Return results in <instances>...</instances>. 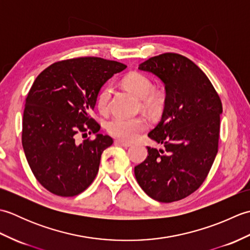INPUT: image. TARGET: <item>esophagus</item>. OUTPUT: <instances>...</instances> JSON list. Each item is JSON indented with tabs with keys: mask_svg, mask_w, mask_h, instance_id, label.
Instances as JSON below:
<instances>
[{
	"mask_svg": "<svg viewBox=\"0 0 250 250\" xmlns=\"http://www.w3.org/2000/svg\"><path fill=\"white\" fill-rule=\"evenodd\" d=\"M115 144L116 145H119V146H124V147H130V146H132L131 143L125 142V141H122V140H116L115 141Z\"/></svg>",
	"mask_w": 250,
	"mask_h": 250,
	"instance_id": "1",
	"label": "esophagus"
}]
</instances>
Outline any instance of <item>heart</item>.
Returning <instances> with one entry per match:
<instances>
[{"label":"heart","instance_id":"heart-1","mask_svg":"<svg viewBox=\"0 0 250 250\" xmlns=\"http://www.w3.org/2000/svg\"><path fill=\"white\" fill-rule=\"evenodd\" d=\"M125 89L133 93L137 99L142 100V106L146 109H155L160 102V97L156 92H151V82L146 75L139 72H131L122 81ZM111 90L105 87L98 95V107L100 111L106 113L109 107ZM147 128V121L142 117L136 118H126V117L117 116L108 121L107 131L109 134L122 140L132 141L139 135L142 131Z\"/></svg>","mask_w":250,"mask_h":250}]
</instances>
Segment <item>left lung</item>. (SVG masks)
<instances>
[{"mask_svg":"<svg viewBox=\"0 0 250 250\" xmlns=\"http://www.w3.org/2000/svg\"><path fill=\"white\" fill-rule=\"evenodd\" d=\"M139 70L153 74L166 88L162 118L148 133L166 149L147 147L135 178L151 199L171 203L193 193L213 166L222 104L203 71L182 55L152 57Z\"/></svg>","mask_w":250,"mask_h":250,"instance_id":"8db88e82","label":"left lung"}]
</instances>
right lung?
<instances>
[{
    "instance_id": "obj_1",
    "label": "right lung",
    "mask_w": 250,
    "mask_h": 250,
    "mask_svg": "<svg viewBox=\"0 0 250 250\" xmlns=\"http://www.w3.org/2000/svg\"><path fill=\"white\" fill-rule=\"evenodd\" d=\"M126 65L97 57L56 62L32 84L22 119V147L39 183L51 193L74 196L97 176L102 152L113 144L90 117L101 88ZM96 134L77 143V134Z\"/></svg>"
}]
</instances>
